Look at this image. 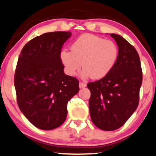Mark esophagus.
<instances>
[{
  "mask_svg": "<svg viewBox=\"0 0 156 156\" xmlns=\"http://www.w3.org/2000/svg\"><path fill=\"white\" fill-rule=\"evenodd\" d=\"M86 84L85 82H80V84H79V86H80V88H83V87H86Z\"/></svg>",
  "mask_w": 156,
  "mask_h": 156,
  "instance_id": "1",
  "label": "esophagus"
}]
</instances>
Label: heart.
<instances>
[{"label":"heart","mask_w":156,"mask_h":156,"mask_svg":"<svg viewBox=\"0 0 156 156\" xmlns=\"http://www.w3.org/2000/svg\"><path fill=\"white\" fill-rule=\"evenodd\" d=\"M60 60L66 73L76 74L82 66V77L103 78L112 70L118 56V49L111 40L91 34L79 37L71 46V51L63 49Z\"/></svg>","instance_id":"heart-1"}]
</instances>
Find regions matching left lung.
<instances>
[{
	"label": "left lung",
	"instance_id": "1",
	"mask_svg": "<svg viewBox=\"0 0 156 156\" xmlns=\"http://www.w3.org/2000/svg\"><path fill=\"white\" fill-rule=\"evenodd\" d=\"M110 36L118 46V56L112 70L99 80L89 82V109L94 125L114 131L129 120L139 105L142 71L136 49L118 34Z\"/></svg>",
	"mask_w": 156,
	"mask_h": 156
}]
</instances>
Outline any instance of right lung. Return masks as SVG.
<instances>
[{"label":"right lung","mask_w":156,"mask_h":156,"mask_svg":"<svg viewBox=\"0 0 156 156\" xmlns=\"http://www.w3.org/2000/svg\"><path fill=\"white\" fill-rule=\"evenodd\" d=\"M71 35L56 31L36 36L24 46L18 58L14 74L17 104L38 129L61 126L68 101L80 90L77 79L64 74L60 56Z\"/></svg>","instance_id":"add662e5"}]
</instances>
